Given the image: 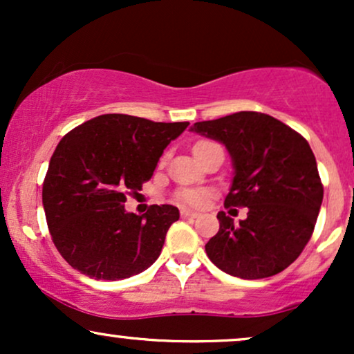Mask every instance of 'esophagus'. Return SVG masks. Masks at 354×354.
<instances>
[{
    "instance_id": "esophagus-1",
    "label": "esophagus",
    "mask_w": 354,
    "mask_h": 354,
    "mask_svg": "<svg viewBox=\"0 0 354 354\" xmlns=\"http://www.w3.org/2000/svg\"><path fill=\"white\" fill-rule=\"evenodd\" d=\"M181 216L183 218H198L200 214L196 211H189V209H181Z\"/></svg>"
}]
</instances>
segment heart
<instances>
[{
  "instance_id": "heart-1",
  "label": "heart",
  "mask_w": 354,
  "mask_h": 354,
  "mask_svg": "<svg viewBox=\"0 0 354 354\" xmlns=\"http://www.w3.org/2000/svg\"><path fill=\"white\" fill-rule=\"evenodd\" d=\"M206 145H211V141H200V143L194 146V151ZM208 198H209L208 191L201 188H183L176 193L178 201H181L183 205L193 206V208H201V206H205L206 201H208Z\"/></svg>"
}]
</instances>
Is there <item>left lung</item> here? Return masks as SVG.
<instances>
[{
	"label": "left lung",
	"mask_w": 354,
	"mask_h": 354,
	"mask_svg": "<svg viewBox=\"0 0 354 354\" xmlns=\"http://www.w3.org/2000/svg\"><path fill=\"white\" fill-rule=\"evenodd\" d=\"M191 131L226 146L234 176L225 206L248 208L239 225L219 211V231L205 246L208 258L243 279L281 273L310 241L323 201L308 141L276 118L256 111L200 121Z\"/></svg>",
	"instance_id": "1"
}]
</instances>
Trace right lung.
Returning <instances> with one entry per match:
<instances>
[{
    "instance_id": "1",
    "label": "right lung",
    "mask_w": 354,
    "mask_h": 354,
    "mask_svg": "<svg viewBox=\"0 0 354 354\" xmlns=\"http://www.w3.org/2000/svg\"><path fill=\"white\" fill-rule=\"evenodd\" d=\"M188 124L101 115L63 136L44 178L43 206L53 243L75 270L116 281L156 261L180 211L153 205L138 216L124 209L126 194L151 180L165 148Z\"/></svg>"
}]
</instances>
